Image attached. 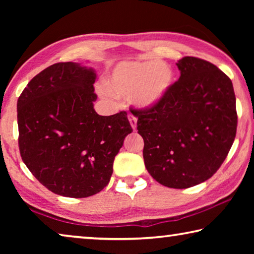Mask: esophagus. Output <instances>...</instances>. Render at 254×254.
Segmentation results:
<instances>
[{
    "label": "esophagus",
    "mask_w": 254,
    "mask_h": 254,
    "mask_svg": "<svg viewBox=\"0 0 254 254\" xmlns=\"http://www.w3.org/2000/svg\"><path fill=\"white\" fill-rule=\"evenodd\" d=\"M128 121L131 123V127L133 130H136V118L133 117V115H128Z\"/></svg>",
    "instance_id": "obj_1"
}]
</instances>
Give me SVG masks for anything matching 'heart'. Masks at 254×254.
Instances as JSON below:
<instances>
[{
  "label": "heart",
  "instance_id": "1",
  "mask_svg": "<svg viewBox=\"0 0 254 254\" xmlns=\"http://www.w3.org/2000/svg\"><path fill=\"white\" fill-rule=\"evenodd\" d=\"M174 71L162 62H123L105 81V89L118 98H131L141 109L156 105L174 83Z\"/></svg>",
  "mask_w": 254,
  "mask_h": 254
}]
</instances>
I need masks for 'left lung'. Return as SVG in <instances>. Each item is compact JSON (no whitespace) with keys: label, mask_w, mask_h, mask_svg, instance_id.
<instances>
[{"label":"left lung","mask_w":254,"mask_h":254,"mask_svg":"<svg viewBox=\"0 0 254 254\" xmlns=\"http://www.w3.org/2000/svg\"><path fill=\"white\" fill-rule=\"evenodd\" d=\"M179 79L156 105L134 110L143 137L145 168L159 184L189 188L224 162L238 126L233 84L221 69L196 57L177 63Z\"/></svg>","instance_id":"8db88e82"}]
</instances>
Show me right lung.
<instances>
[{
	"mask_svg": "<svg viewBox=\"0 0 254 254\" xmlns=\"http://www.w3.org/2000/svg\"><path fill=\"white\" fill-rule=\"evenodd\" d=\"M95 79L93 68L54 64L29 81L18 100L21 158L60 196L83 198L106 187L114 158L133 131L126 111L96 113Z\"/></svg>",
	"mask_w": 254,
	"mask_h": 254,
	"instance_id": "obj_1",
	"label": "right lung"
}]
</instances>
